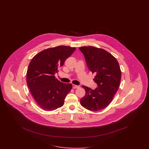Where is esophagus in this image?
I'll return each mask as SVG.
<instances>
[{"label": "esophagus", "instance_id": "esophagus-1", "mask_svg": "<svg viewBox=\"0 0 149 149\" xmlns=\"http://www.w3.org/2000/svg\"><path fill=\"white\" fill-rule=\"evenodd\" d=\"M79 87L80 86H77V85H74V84L72 85V88H74V89L75 88H79Z\"/></svg>", "mask_w": 149, "mask_h": 149}]
</instances>
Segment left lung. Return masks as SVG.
<instances>
[{
    "label": "left lung",
    "mask_w": 149,
    "mask_h": 149,
    "mask_svg": "<svg viewBox=\"0 0 149 149\" xmlns=\"http://www.w3.org/2000/svg\"><path fill=\"white\" fill-rule=\"evenodd\" d=\"M79 50L85 56L89 70L96 74L93 80L98 85L95 90L82 86L86 93L80 103L87 110L99 111L108 106L117 92L121 78L120 67L117 59L104 49L84 46Z\"/></svg>",
    "instance_id": "1"
}]
</instances>
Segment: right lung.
Returning a JSON list of instances; mask_svg holds the SVG:
<instances>
[{
	"instance_id": "1",
	"label": "right lung",
	"mask_w": 149,
	"mask_h": 149,
	"mask_svg": "<svg viewBox=\"0 0 149 149\" xmlns=\"http://www.w3.org/2000/svg\"><path fill=\"white\" fill-rule=\"evenodd\" d=\"M75 49L59 46L43 50L32 58L27 69V85L41 108L52 111L63 106L72 85L60 82L54 74Z\"/></svg>"
}]
</instances>
